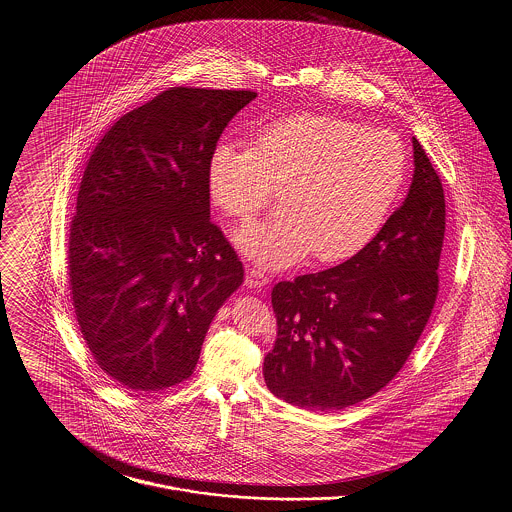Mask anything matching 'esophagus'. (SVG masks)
I'll list each match as a JSON object with an SVG mask.
<instances>
[{
	"label": "esophagus",
	"instance_id": "esophagus-1",
	"mask_svg": "<svg viewBox=\"0 0 512 512\" xmlns=\"http://www.w3.org/2000/svg\"><path fill=\"white\" fill-rule=\"evenodd\" d=\"M270 282L267 274L259 268H247V274H245V286L247 288H263Z\"/></svg>",
	"mask_w": 512,
	"mask_h": 512
}]
</instances>
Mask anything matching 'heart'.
I'll list each match as a JSON object with an SVG mask.
<instances>
[{"label": "heart", "mask_w": 512, "mask_h": 512, "mask_svg": "<svg viewBox=\"0 0 512 512\" xmlns=\"http://www.w3.org/2000/svg\"><path fill=\"white\" fill-rule=\"evenodd\" d=\"M407 180V151L390 130L303 113L257 130L251 147L219 144L207 167L220 209L247 220L280 192V215L234 234L259 267H292L313 253L338 263L384 226Z\"/></svg>", "instance_id": "b5f03b06"}]
</instances>
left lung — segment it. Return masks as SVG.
I'll return each instance as SVG.
<instances>
[{"mask_svg": "<svg viewBox=\"0 0 512 512\" xmlns=\"http://www.w3.org/2000/svg\"><path fill=\"white\" fill-rule=\"evenodd\" d=\"M409 194L351 259L272 288L278 338L265 357L276 397L307 411H340L388 386L438 297L445 195L413 138Z\"/></svg>", "mask_w": 512, "mask_h": 512, "instance_id": "1", "label": "left lung"}]
</instances>
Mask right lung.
I'll use <instances>...</instances> for the list:
<instances>
[{"instance_id":"add662e5","label":"right lung","mask_w":512,"mask_h":512,"mask_svg":"<svg viewBox=\"0 0 512 512\" xmlns=\"http://www.w3.org/2000/svg\"><path fill=\"white\" fill-rule=\"evenodd\" d=\"M251 90L169 88L99 140L69 236L74 313L99 368L122 388L188 380L205 334L244 282L213 224L207 167Z\"/></svg>"}]
</instances>
